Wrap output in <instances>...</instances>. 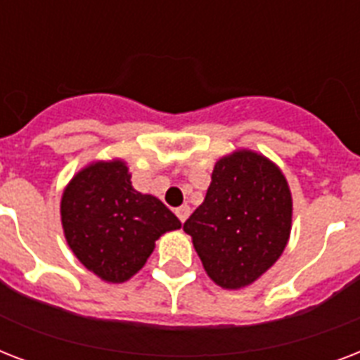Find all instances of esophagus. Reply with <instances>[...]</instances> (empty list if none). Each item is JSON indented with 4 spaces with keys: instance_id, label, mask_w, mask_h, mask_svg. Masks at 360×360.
<instances>
[{
    "instance_id": "34e87169",
    "label": "esophagus",
    "mask_w": 360,
    "mask_h": 360,
    "mask_svg": "<svg viewBox=\"0 0 360 360\" xmlns=\"http://www.w3.org/2000/svg\"><path fill=\"white\" fill-rule=\"evenodd\" d=\"M175 214H177V219H179L181 222H185V220L188 219V214H191V207H188V205H181V207L175 209Z\"/></svg>"
}]
</instances>
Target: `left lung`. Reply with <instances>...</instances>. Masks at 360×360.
<instances>
[{"label": "left lung", "instance_id": "left-lung-1", "mask_svg": "<svg viewBox=\"0 0 360 360\" xmlns=\"http://www.w3.org/2000/svg\"><path fill=\"white\" fill-rule=\"evenodd\" d=\"M284 174L248 149L214 164L205 200L183 224L205 273L226 290L250 285L282 256L291 231Z\"/></svg>", "mask_w": 360, "mask_h": 360}]
</instances>
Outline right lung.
I'll return each instance as SVG.
<instances>
[{"label": "right lung", "instance_id": "1", "mask_svg": "<svg viewBox=\"0 0 360 360\" xmlns=\"http://www.w3.org/2000/svg\"><path fill=\"white\" fill-rule=\"evenodd\" d=\"M61 224L82 265L114 284L146 265L158 237L181 228L158 198L134 191L123 160H98L70 179L61 198Z\"/></svg>", "mask_w": 360, "mask_h": 360}]
</instances>
